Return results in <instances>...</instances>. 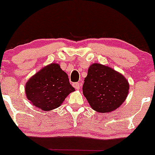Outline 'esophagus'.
<instances>
[{"label": "esophagus", "instance_id": "obj_1", "mask_svg": "<svg viewBox=\"0 0 155 155\" xmlns=\"http://www.w3.org/2000/svg\"><path fill=\"white\" fill-rule=\"evenodd\" d=\"M73 86L75 87V89L79 90L80 89V87H81V82H76V83H74Z\"/></svg>", "mask_w": 155, "mask_h": 155}]
</instances>
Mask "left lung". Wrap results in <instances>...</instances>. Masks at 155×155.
<instances>
[{
	"label": "left lung",
	"mask_w": 155,
	"mask_h": 155,
	"mask_svg": "<svg viewBox=\"0 0 155 155\" xmlns=\"http://www.w3.org/2000/svg\"><path fill=\"white\" fill-rule=\"evenodd\" d=\"M129 87L128 81L124 75L107 66L93 64L88 68L82 90L94 111L106 113L124 103Z\"/></svg>",
	"instance_id": "obj_1"
}]
</instances>
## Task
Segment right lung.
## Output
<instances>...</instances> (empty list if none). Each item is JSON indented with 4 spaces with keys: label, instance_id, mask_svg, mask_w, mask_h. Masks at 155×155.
Instances as JSON below:
<instances>
[{
    "label": "right lung",
    "instance_id": "right-lung-1",
    "mask_svg": "<svg viewBox=\"0 0 155 155\" xmlns=\"http://www.w3.org/2000/svg\"><path fill=\"white\" fill-rule=\"evenodd\" d=\"M25 94L38 109L50 111L59 107L75 91L68 74L57 64H50L37 72L25 84Z\"/></svg>",
    "mask_w": 155,
    "mask_h": 155
}]
</instances>
